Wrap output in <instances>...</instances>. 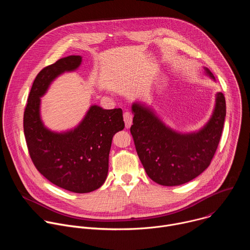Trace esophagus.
Segmentation results:
<instances>
[{"label": "esophagus", "instance_id": "1", "mask_svg": "<svg viewBox=\"0 0 250 250\" xmlns=\"http://www.w3.org/2000/svg\"><path fill=\"white\" fill-rule=\"evenodd\" d=\"M124 121H125V127L129 128L130 125H131V123H132V115L127 113V112L125 113L124 114Z\"/></svg>", "mask_w": 250, "mask_h": 250}]
</instances>
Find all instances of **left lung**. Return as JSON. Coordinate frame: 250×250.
Masks as SVG:
<instances>
[{
	"instance_id": "left-lung-1",
	"label": "left lung",
	"mask_w": 250,
	"mask_h": 250,
	"mask_svg": "<svg viewBox=\"0 0 250 250\" xmlns=\"http://www.w3.org/2000/svg\"><path fill=\"white\" fill-rule=\"evenodd\" d=\"M206 74L215 80L208 68ZM130 132L137 155L150 179L163 186L185 184L204 172L218 148L226 119V99L216 94L208 122L198 131L182 133L167 126L148 105L134 102Z\"/></svg>"
}]
</instances>
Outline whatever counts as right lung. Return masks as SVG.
<instances>
[{"instance_id":"1","label":"right lung","mask_w":250,"mask_h":250,"mask_svg":"<svg viewBox=\"0 0 250 250\" xmlns=\"http://www.w3.org/2000/svg\"><path fill=\"white\" fill-rule=\"evenodd\" d=\"M80 55H71L43 68L35 77L23 114V131L30 158L48 181L74 193L99 189L109 171V154L115 133L123 130L122 109L90 106L81 123L62 132L47 128L41 117V98L64 72L81 65Z\"/></svg>"}]
</instances>
